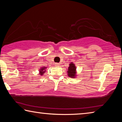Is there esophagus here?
Wrapping results in <instances>:
<instances>
[{
	"instance_id": "34e87169",
	"label": "esophagus",
	"mask_w": 122,
	"mask_h": 122,
	"mask_svg": "<svg viewBox=\"0 0 122 122\" xmlns=\"http://www.w3.org/2000/svg\"><path fill=\"white\" fill-rule=\"evenodd\" d=\"M55 66H60V64L58 63H55Z\"/></svg>"
}]
</instances>
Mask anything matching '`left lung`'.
I'll use <instances>...</instances> for the list:
<instances>
[{"mask_svg": "<svg viewBox=\"0 0 122 122\" xmlns=\"http://www.w3.org/2000/svg\"><path fill=\"white\" fill-rule=\"evenodd\" d=\"M76 67L75 65L72 62L69 64V67H68V75L69 77H71V78H75L76 76Z\"/></svg>", "mask_w": 122, "mask_h": 122, "instance_id": "left-lung-1", "label": "left lung"}]
</instances>
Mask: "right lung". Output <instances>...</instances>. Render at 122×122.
<instances>
[{"label": "right lung", "instance_id": "right-lung-1", "mask_svg": "<svg viewBox=\"0 0 122 122\" xmlns=\"http://www.w3.org/2000/svg\"><path fill=\"white\" fill-rule=\"evenodd\" d=\"M46 68V67H43V68H41L40 70V74L41 75H42L43 74H44V73H45V69Z\"/></svg>", "mask_w": 122, "mask_h": 122}]
</instances>
